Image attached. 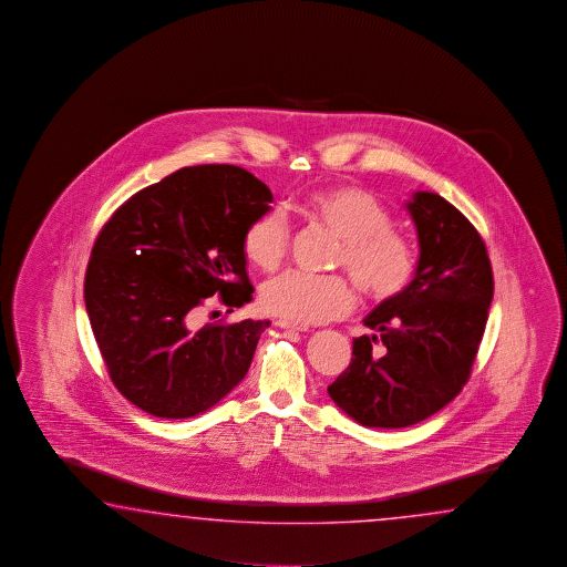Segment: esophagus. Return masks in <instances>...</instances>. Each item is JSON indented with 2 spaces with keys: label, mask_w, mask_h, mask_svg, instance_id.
<instances>
[{
  "label": "esophagus",
  "mask_w": 567,
  "mask_h": 567,
  "mask_svg": "<svg viewBox=\"0 0 567 567\" xmlns=\"http://www.w3.org/2000/svg\"><path fill=\"white\" fill-rule=\"evenodd\" d=\"M279 328H286V330H291V332H306L308 328L306 326L293 324V322H288V320H278Z\"/></svg>",
  "instance_id": "obj_1"
}]
</instances>
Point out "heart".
Listing matches in <instances>:
<instances>
[{
	"mask_svg": "<svg viewBox=\"0 0 567 567\" xmlns=\"http://www.w3.org/2000/svg\"><path fill=\"white\" fill-rule=\"evenodd\" d=\"M303 208L313 223L340 239L334 266L349 271L367 300H393L410 286L415 274L413 245L391 227L393 218L373 194L359 186H332L313 193ZM288 249L289 225L279 210L255 218L243 235V251L261 269H276ZM261 303L293 324H320L349 312L354 291L340 276L286 271L266 281Z\"/></svg>",
	"mask_w": 567,
	"mask_h": 567,
	"instance_id": "1",
	"label": "heart"
}]
</instances>
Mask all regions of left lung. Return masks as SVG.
Instances as JSON below:
<instances>
[{
    "mask_svg": "<svg viewBox=\"0 0 567 567\" xmlns=\"http://www.w3.org/2000/svg\"><path fill=\"white\" fill-rule=\"evenodd\" d=\"M405 208L420 243L415 278L362 320L373 334L352 340L349 369L328 386L364 427H408L446 408L471 377L493 301V267L471 220L435 193H413Z\"/></svg>",
    "mask_w": 567,
    "mask_h": 567,
    "instance_id": "1",
    "label": "left lung"
}]
</instances>
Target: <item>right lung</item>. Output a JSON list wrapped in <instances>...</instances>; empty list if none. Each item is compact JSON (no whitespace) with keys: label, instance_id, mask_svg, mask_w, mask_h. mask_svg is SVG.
<instances>
[{"label":"right lung","instance_id":"obj_1","mask_svg":"<svg viewBox=\"0 0 567 567\" xmlns=\"http://www.w3.org/2000/svg\"><path fill=\"white\" fill-rule=\"evenodd\" d=\"M269 203L247 169L190 166L133 194L99 233L86 313L113 385L135 408L194 417L241 383L269 320L190 324L215 293L229 312L254 300L243 235Z\"/></svg>","mask_w":567,"mask_h":567}]
</instances>
